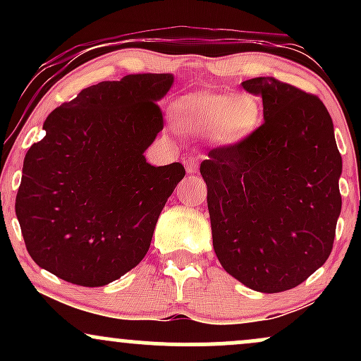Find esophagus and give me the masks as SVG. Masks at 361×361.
<instances>
[{"instance_id": "34e87169", "label": "esophagus", "mask_w": 361, "mask_h": 361, "mask_svg": "<svg viewBox=\"0 0 361 361\" xmlns=\"http://www.w3.org/2000/svg\"><path fill=\"white\" fill-rule=\"evenodd\" d=\"M198 168H200V159H198V157H190V159L186 161V173H190V175L197 173Z\"/></svg>"}]
</instances>
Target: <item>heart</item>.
Here are the masks:
<instances>
[{
    "mask_svg": "<svg viewBox=\"0 0 361 361\" xmlns=\"http://www.w3.org/2000/svg\"><path fill=\"white\" fill-rule=\"evenodd\" d=\"M176 126L188 134H207L214 144L233 147L258 130L263 118L259 102L251 94L192 93L173 105Z\"/></svg>",
    "mask_w": 361,
    "mask_h": 361,
    "instance_id": "heart-1",
    "label": "heart"
}]
</instances>
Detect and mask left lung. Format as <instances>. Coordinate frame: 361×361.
Here are the masks:
<instances>
[{
  "mask_svg": "<svg viewBox=\"0 0 361 361\" xmlns=\"http://www.w3.org/2000/svg\"><path fill=\"white\" fill-rule=\"evenodd\" d=\"M241 85L263 98L264 122L243 144L212 149L200 175L222 268L256 292L276 293L329 258L341 214V154L317 97L275 78Z\"/></svg>",
  "mask_w": 361,
  "mask_h": 361,
  "instance_id": "8db88e82",
  "label": "left lung"
}]
</instances>
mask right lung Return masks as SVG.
Here are the masks:
<instances>
[{"instance_id": "add662e5", "label": "right lung", "mask_w": 361, "mask_h": 361, "mask_svg": "<svg viewBox=\"0 0 361 361\" xmlns=\"http://www.w3.org/2000/svg\"><path fill=\"white\" fill-rule=\"evenodd\" d=\"M171 86V74H128L85 88L45 118L15 202L25 246L40 268L103 287L142 261L185 176L181 163L156 168L144 156L163 130L157 102Z\"/></svg>"}]
</instances>
